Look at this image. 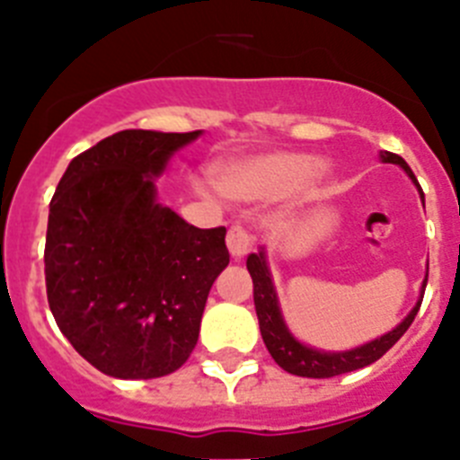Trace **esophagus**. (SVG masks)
I'll use <instances>...</instances> for the list:
<instances>
[{
	"label": "esophagus",
	"mask_w": 460,
	"mask_h": 460,
	"mask_svg": "<svg viewBox=\"0 0 460 460\" xmlns=\"http://www.w3.org/2000/svg\"><path fill=\"white\" fill-rule=\"evenodd\" d=\"M226 248H229L234 260H243V257L252 250V236L243 229L241 224H236V226H231L229 234H226Z\"/></svg>",
	"instance_id": "34e87169"
}]
</instances>
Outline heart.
<instances>
[{
	"label": "heart",
	"instance_id": "b5f03b06",
	"mask_svg": "<svg viewBox=\"0 0 460 460\" xmlns=\"http://www.w3.org/2000/svg\"><path fill=\"white\" fill-rule=\"evenodd\" d=\"M325 175L327 165L308 154L264 152L217 165L215 184L226 199L264 200L314 187Z\"/></svg>",
	"mask_w": 460,
	"mask_h": 460
}]
</instances>
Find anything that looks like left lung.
Instances as JSON below:
<instances>
[{
    "mask_svg": "<svg viewBox=\"0 0 460 460\" xmlns=\"http://www.w3.org/2000/svg\"><path fill=\"white\" fill-rule=\"evenodd\" d=\"M381 161L384 164H395L400 165L411 182L419 187L414 172L407 165L402 156L391 152H381ZM420 191V189H419ZM420 199H423V191H420ZM248 271L252 276L254 285V311H257V318H260V332L261 339H264L266 349L271 353L273 360L289 374H296V376H308V379H330V376H339V374L355 372V369H362L376 362L381 355L388 349L395 346V341L402 337L404 332L409 330V325L414 323L416 314H419L420 302H423V292H426L428 276L423 280V288H420V296L416 306L409 311L407 318L391 330L384 337L374 339L369 343H362L358 349L350 350H320L314 346H306L299 339L292 337V332L285 325V318L280 314V304H278L276 288H273V278L269 266H266V252L264 248L260 252H252L248 257Z\"/></svg>",
    "mask_w": 460,
    "mask_h": 460,
    "instance_id": "8db88e82",
    "label": "left lung"
}]
</instances>
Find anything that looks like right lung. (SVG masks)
Listing matches in <instances>:
<instances>
[{
  "mask_svg": "<svg viewBox=\"0 0 460 460\" xmlns=\"http://www.w3.org/2000/svg\"><path fill=\"white\" fill-rule=\"evenodd\" d=\"M200 135L121 130L69 161L46 229V295L81 358L114 379L187 362L226 229H199L156 199V177Z\"/></svg>",
  "mask_w": 460,
  "mask_h": 460,
  "instance_id": "obj_1",
  "label": "right lung"
}]
</instances>
